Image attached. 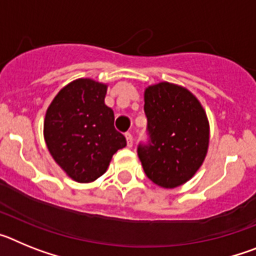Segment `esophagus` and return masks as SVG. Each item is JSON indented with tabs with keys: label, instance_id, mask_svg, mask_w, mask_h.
Returning <instances> with one entry per match:
<instances>
[{
	"label": "esophagus",
	"instance_id": "esophagus-1",
	"mask_svg": "<svg viewBox=\"0 0 256 256\" xmlns=\"http://www.w3.org/2000/svg\"><path fill=\"white\" fill-rule=\"evenodd\" d=\"M126 144H128V148H132L133 146V136L130 134V132L126 133Z\"/></svg>",
	"mask_w": 256,
	"mask_h": 256
}]
</instances>
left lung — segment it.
Wrapping results in <instances>:
<instances>
[{
	"label": "left lung",
	"instance_id": "obj_1",
	"mask_svg": "<svg viewBox=\"0 0 256 256\" xmlns=\"http://www.w3.org/2000/svg\"><path fill=\"white\" fill-rule=\"evenodd\" d=\"M144 97L150 142L140 144L138 158L148 180L176 188L204 162L210 138L206 112L195 94L174 83L148 86Z\"/></svg>",
	"mask_w": 256,
	"mask_h": 256
}]
</instances>
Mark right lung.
Returning a JSON list of instances; mask_svg holds the SVG:
<instances>
[{"label": "right lung", "mask_w": 256, "mask_h": 256, "mask_svg": "<svg viewBox=\"0 0 256 256\" xmlns=\"http://www.w3.org/2000/svg\"><path fill=\"white\" fill-rule=\"evenodd\" d=\"M106 83L79 78L62 87L50 104L44 123L47 148L68 177L96 180L112 158L126 146L114 126V112L105 105Z\"/></svg>", "instance_id": "add662e5"}]
</instances>
